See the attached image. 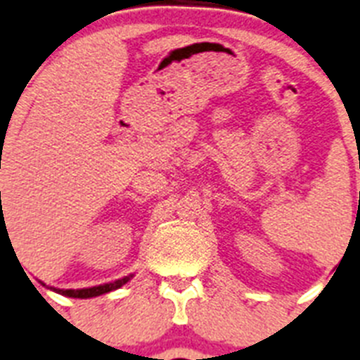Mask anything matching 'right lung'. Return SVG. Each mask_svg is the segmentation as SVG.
<instances>
[{"mask_svg": "<svg viewBox=\"0 0 360 360\" xmlns=\"http://www.w3.org/2000/svg\"><path fill=\"white\" fill-rule=\"evenodd\" d=\"M129 278H131V274L126 278H122V280H115V282H111V283H104V285H96V288H89V289H54V288H51V289L56 292H60V295H63V297L93 298V297H98V295H104V292H110V291H115V289L122 288L124 283L128 282Z\"/></svg>", "mask_w": 360, "mask_h": 360, "instance_id": "add662e5", "label": "right lung"}]
</instances>
